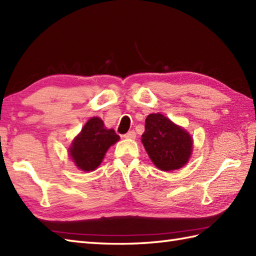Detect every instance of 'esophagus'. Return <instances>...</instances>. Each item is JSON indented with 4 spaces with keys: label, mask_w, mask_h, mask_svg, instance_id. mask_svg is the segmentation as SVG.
I'll return each instance as SVG.
<instances>
[{
    "label": "esophagus",
    "mask_w": 256,
    "mask_h": 256,
    "mask_svg": "<svg viewBox=\"0 0 256 256\" xmlns=\"http://www.w3.org/2000/svg\"><path fill=\"white\" fill-rule=\"evenodd\" d=\"M123 138H130V140H134L135 138H136V133H135L134 131H130V132H128L126 134H124Z\"/></svg>",
    "instance_id": "obj_1"
}]
</instances>
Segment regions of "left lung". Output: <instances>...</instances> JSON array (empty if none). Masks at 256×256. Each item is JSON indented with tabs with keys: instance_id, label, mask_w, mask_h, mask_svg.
<instances>
[{
	"instance_id": "8db88e82",
	"label": "left lung",
	"mask_w": 256,
	"mask_h": 256,
	"mask_svg": "<svg viewBox=\"0 0 256 256\" xmlns=\"http://www.w3.org/2000/svg\"><path fill=\"white\" fill-rule=\"evenodd\" d=\"M142 143L150 160L162 172L176 170L188 162L194 140L186 130L160 113H152L145 120Z\"/></svg>"
}]
</instances>
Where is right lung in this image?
<instances>
[{
    "label": "right lung",
    "mask_w": 256,
    "mask_h": 256,
    "mask_svg": "<svg viewBox=\"0 0 256 256\" xmlns=\"http://www.w3.org/2000/svg\"><path fill=\"white\" fill-rule=\"evenodd\" d=\"M120 136L112 128H106L98 116L91 118L74 138L68 150L72 162L79 170L92 172L101 164L106 150Z\"/></svg>",
    "instance_id": "right-lung-1"
}]
</instances>
